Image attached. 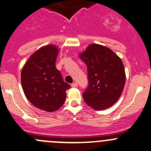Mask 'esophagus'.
Masks as SVG:
<instances>
[{"instance_id":"esophagus-1","label":"esophagus","mask_w":151,"mask_h":151,"mask_svg":"<svg viewBox=\"0 0 151 151\" xmlns=\"http://www.w3.org/2000/svg\"><path fill=\"white\" fill-rule=\"evenodd\" d=\"M71 87H72V88H77V86H78V85H77V84L76 83V82H74V83H72L71 84Z\"/></svg>"}]
</instances>
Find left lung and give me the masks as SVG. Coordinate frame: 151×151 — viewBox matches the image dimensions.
Wrapping results in <instances>:
<instances>
[{
  "instance_id": "8db88e82",
  "label": "left lung",
  "mask_w": 151,
  "mask_h": 151,
  "mask_svg": "<svg viewBox=\"0 0 151 151\" xmlns=\"http://www.w3.org/2000/svg\"><path fill=\"white\" fill-rule=\"evenodd\" d=\"M79 55L88 66L89 85L82 94L85 102L98 111L111 107L119 99L126 81L122 59L98 44H90Z\"/></svg>"
}]
</instances>
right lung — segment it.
I'll list each match as a JSON object with an SVG mask.
<instances>
[{"mask_svg":"<svg viewBox=\"0 0 151 151\" xmlns=\"http://www.w3.org/2000/svg\"><path fill=\"white\" fill-rule=\"evenodd\" d=\"M58 52L53 44L41 47L30 55L21 73L26 98L33 106L47 112L61 107L66 101V90L70 88L55 67Z\"/></svg>","mask_w":151,"mask_h":151,"instance_id":"right-lung-1","label":"right lung"}]
</instances>
